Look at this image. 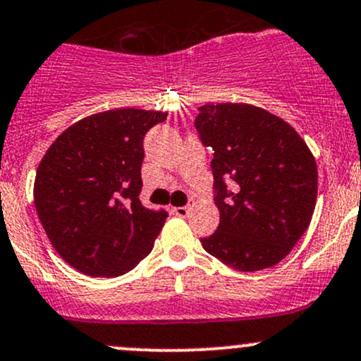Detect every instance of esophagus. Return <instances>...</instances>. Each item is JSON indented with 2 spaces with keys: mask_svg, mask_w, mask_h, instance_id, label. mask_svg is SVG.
I'll list each match as a JSON object with an SVG mask.
<instances>
[{
  "mask_svg": "<svg viewBox=\"0 0 361 361\" xmlns=\"http://www.w3.org/2000/svg\"><path fill=\"white\" fill-rule=\"evenodd\" d=\"M173 212L176 214L178 217H187L190 214V207H187V205H183V207H174Z\"/></svg>",
  "mask_w": 361,
  "mask_h": 361,
  "instance_id": "obj_1",
  "label": "esophagus"
}]
</instances>
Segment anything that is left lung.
I'll list each match as a JSON object with an SVG mask.
<instances>
[{"label":"left lung","instance_id":"8db88e82","mask_svg":"<svg viewBox=\"0 0 361 361\" xmlns=\"http://www.w3.org/2000/svg\"><path fill=\"white\" fill-rule=\"evenodd\" d=\"M195 126L214 149L219 226L202 247L243 272L279 264L310 226L317 162L283 118L245 102H207Z\"/></svg>","mask_w":361,"mask_h":361}]
</instances>
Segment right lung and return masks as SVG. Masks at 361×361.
Segmentation results:
<instances>
[{
  "label": "right lung",
  "mask_w": 361,
  "mask_h": 361,
  "mask_svg": "<svg viewBox=\"0 0 361 361\" xmlns=\"http://www.w3.org/2000/svg\"><path fill=\"white\" fill-rule=\"evenodd\" d=\"M168 113L109 109L70 125L46 150L34 180L39 221L78 272L116 277L149 255L168 212L140 204L145 133Z\"/></svg>",
  "instance_id": "obj_1"
}]
</instances>
